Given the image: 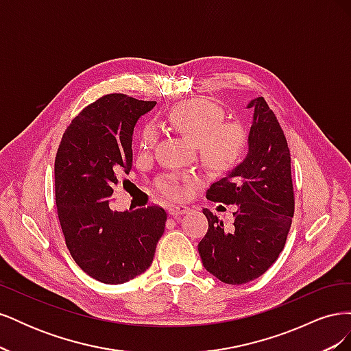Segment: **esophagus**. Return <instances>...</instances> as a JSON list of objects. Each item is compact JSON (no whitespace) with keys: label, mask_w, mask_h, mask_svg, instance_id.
<instances>
[{"label":"esophagus","mask_w":351,"mask_h":351,"mask_svg":"<svg viewBox=\"0 0 351 351\" xmlns=\"http://www.w3.org/2000/svg\"><path fill=\"white\" fill-rule=\"evenodd\" d=\"M189 209H190V208L186 206V205H171V206H169L168 212H169V215L177 217V215L186 214V212H189Z\"/></svg>","instance_id":"34e87169"}]
</instances>
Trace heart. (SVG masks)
I'll use <instances>...</instances> for the list:
<instances>
[{"label": "heart", "mask_w": 351, "mask_h": 351, "mask_svg": "<svg viewBox=\"0 0 351 351\" xmlns=\"http://www.w3.org/2000/svg\"><path fill=\"white\" fill-rule=\"evenodd\" d=\"M168 123L190 141L196 142L202 162L214 169H226L234 165L247 143L243 125L224 121V111L208 99H190L176 105L167 115ZM156 125L143 127L139 139L141 149H152L158 142ZM162 193L180 197L184 193L183 184L174 177L159 183Z\"/></svg>", "instance_id": "b5f03b06"}]
</instances>
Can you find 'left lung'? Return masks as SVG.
<instances>
[{"mask_svg":"<svg viewBox=\"0 0 351 351\" xmlns=\"http://www.w3.org/2000/svg\"><path fill=\"white\" fill-rule=\"evenodd\" d=\"M249 152L226 177L210 184L206 197L236 205L230 228L209 209L208 232L197 244L208 272L226 284L259 278L278 259L294 215L291 158L277 117L263 97L254 98Z\"/></svg>","mask_w":351,"mask_h":351,"instance_id":"8db88e82","label":"left lung"}]
</instances>
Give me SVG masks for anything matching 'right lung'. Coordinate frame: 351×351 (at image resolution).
Listing matches in <instances>:
<instances>
[{
    "label": "right lung",
    "mask_w": 351,
    "mask_h": 351,
    "mask_svg": "<svg viewBox=\"0 0 351 351\" xmlns=\"http://www.w3.org/2000/svg\"><path fill=\"white\" fill-rule=\"evenodd\" d=\"M155 101L110 93L88 105L61 137L56 204L71 258L89 277L123 284L151 267L167 212L158 205L110 209L112 187L133 165V129Z\"/></svg>",
    "instance_id": "right-lung-1"
}]
</instances>
